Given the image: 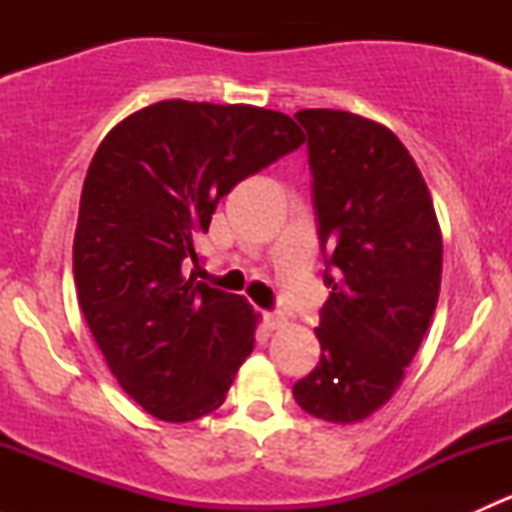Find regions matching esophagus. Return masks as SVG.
<instances>
[{
	"label": "esophagus",
	"instance_id": "34e87169",
	"mask_svg": "<svg viewBox=\"0 0 512 512\" xmlns=\"http://www.w3.org/2000/svg\"><path fill=\"white\" fill-rule=\"evenodd\" d=\"M262 322H265V327L270 329V332H275V329L285 327V317H282V314H275V312H265V314H262Z\"/></svg>",
	"mask_w": 512,
	"mask_h": 512
}]
</instances>
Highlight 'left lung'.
Returning <instances> with one entry per match:
<instances>
[{"mask_svg": "<svg viewBox=\"0 0 512 512\" xmlns=\"http://www.w3.org/2000/svg\"><path fill=\"white\" fill-rule=\"evenodd\" d=\"M294 118L307 131L332 292L314 329L319 364L292 394L307 414L354 423L394 396L421 347L441 289V227L421 170L389 128L332 108Z\"/></svg>", "mask_w": 512, "mask_h": 512, "instance_id": "obj_1", "label": "left lung"}]
</instances>
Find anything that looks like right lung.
<instances>
[{
	"mask_svg": "<svg viewBox=\"0 0 512 512\" xmlns=\"http://www.w3.org/2000/svg\"><path fill=\"white\" fill-rule=\"evenodd\" d=\"M302 143L280 111L170 98L98 146L76 223V292L111 374L160 421L218 409L255 344L245 299L185 277L200 262L195 237L240 180Z\"/></svg>",
	"mask_w": 512,
	"mask_h": 512,
	"instance_id": "right-lung-1",
	"label": "right lung"
}]
</instances>
